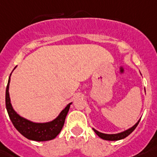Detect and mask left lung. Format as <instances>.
Returning <instances> with one entry per match:
<instances>
[{"label":"left lung","mask_w":157,"mask_h":157,"mask_svg":"<svg viewBox=\"0 0 157 157\" xmlns=\"http://www.w3.org/2000/svg\"><path fill=\"white\" fill-rule=\"evenodd\" d=\"M140 120H138V122L136 123L135 124L132 126L131 128L126 129V130L123 131V132H120V133H101L99 131L96 130L95 128H92L93 131L97 133V135H98L101 138H102L104 140H107V141H118V140H121V139H124L127 136H128L132 132H133L134 129L136 128V127L138 126V123H139Z\"/></svg>","instance_id":"1"}]
</instances>
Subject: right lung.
<instances>
[{
	"mask_svg": "<svg viewBox=\"0 0 157 157\" xmlns=\"http://www.w3.org/2000/svg\"><path fill=\"white\" fill-rule=\"evenodd\" d=\"M16 67H14V69ZM10 76H11V74L10 75L6 91V110L10 119L15 128L22 135L30 140L44 142V141L54 139L60 133L64 126L65 118L69 112L70 105L72 104V102L69 103L66 105V107L60 111L58 116L52 121L45 123L33 122L26 118L20 116L12 106L9 92Z\"/></svg>",
	"mask_w": 157,
	"mask_h": 157,
	"instance_id": "right-lung-1",
	"label": "right lung"
}]
</instances>
